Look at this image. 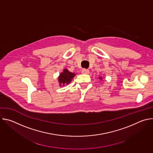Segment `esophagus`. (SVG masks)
Segmentation results:
<instances>
[{
    "instance_id": "obj_1",
    "label": "esophagus",
    "mask_w": 153,
    "mask_h": 153,
    "mask_svg": "<svg viewBox=\"0 0 153 153\" xmlns=\"http://www.w3.org/2000/svg\"><path fill=\"white\" fill-rule=\"evenodd\" d=\"M81 72H82V74H88V73H90L89 70H86V69H83Z\"/></svg>"
}]
</instances>
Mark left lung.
<instances>
[{"instance_id":"8db88e82","label":"left lung","mask_w":153,"mask_h":153,"mask_svg":"<svg viewBox=\"0 0 153 153\" xmlns=\"http://www.w3.org/2000/svg\"><path fill=\"white\" fill-rule=\"evenodd\" d=\"M99 80H102V79H103V78H102V76H99Z\"/></svg>"}]
</instances>
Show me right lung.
Returning <instances> with one entry per match:
<instances>
[{
  "label": "right lung",
  "mask_w": 153,
  "mask_h": 153,
  "mask_svg": "<svg viewBox=\"0 0 153 153\" xmlns=\"http://www.w3.org/2000/svg\"><path fill=\"white\" fill-rule=\"evenodd\" d=\"M76 76L74 73L70 72L68 70L65 68L63 71L60 73L58 77V81L59 82L60 86H64L68 85Z\"/></svg>",
  "instance_id": "1"
}]
</instances>
